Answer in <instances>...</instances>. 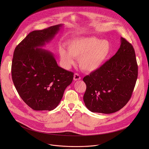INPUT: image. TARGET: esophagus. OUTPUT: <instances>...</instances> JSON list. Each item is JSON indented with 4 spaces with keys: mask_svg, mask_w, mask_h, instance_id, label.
Listing matches in <instances>:
<instances>
[{
    "mask_svg": "<svg viewBox=\"0 0 149 149\" xmlns=\"http://www.w3.org/2000/svg\"><path fill=\"white\" fill-rule=\"evenodd\" d=\"M74 80L75 81H77V80H79L81 79V77L78 74V73H75L74 74V78H73Z\"/></svg>",
    "mask_w": 149,
    "mask_h": 149,
    "instance_id": "obj_1",
    "label": "esophagus"
}]
</instances>
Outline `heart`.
Here are the masks:
<instances>
[{"mask_svg":"<svg viewBox=\"0 0 149 149\" xmlns=\"http://www.w3.org/2000/svg\"><path fill=\"white\" fill-rule=\"evenodd\" d=\"M68 52L63 47L59 49L61 60L66 68L74 64V58H79L80 68L92 72L99 69L106 61L111 51L109 41L95 37H83L66 43Z\"/></svg>","mask_w":149,"mask_h":149,"instance_id":"obj_1","label":"heart"}]
</instances>
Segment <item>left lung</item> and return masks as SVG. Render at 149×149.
Masks as SVG:
<instances>
[{"mask_svg": "<svg viewBox=\"0 0 149 149\" xmlns=\"http://www.w3.org/2000/svg\"><path fill=\"white\" fill-rule=\"evenodd\" d=\"M116 53L97 70L83 78V100L92 112L112 113L130 100L138 77V64L132 45L121 37Z\"/></svg>", "mask_w": 149, "mask_h": 149, "instance_id": "8db88e82", "label": "left lung"}]
</instances>
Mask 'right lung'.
Here are the masks:
<instances>
[{
    "label": "right lung",
    "mask_w": 149,
    "mask_h": 149,
    "mask_svg": "<svg viewBox=\"0 0 149 149\" xmlns=\"http://www.w3.org/2000/svg\"><path fill=\"white\" fill-rule=\"evenodd\" d=\"M62 24L30 33L15 49L12 79L24 102L36 111H51L63 98L74 73L58 66L53 54L38 48L50 41Z\"/></svg>",
    "instance_id": "right-lung-1"
}]
</instances>
